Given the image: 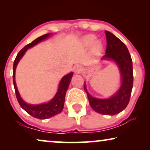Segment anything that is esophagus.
<instances>
[{
    "label": "esophagus",
    "mask_w": 150,
    "mask_h": 150,
    "mask_svg": "<svg viewBox=\"0 0 150 150\" xmlns=\"http://www.w3.org/2000/svg\"><path fill=\"white\" fill-rule=\"evenodd\" d=\"M83 71V67L81 65H77L74 67V72L76 74H80Z\"/></svg>",
    "instance_id": "34e87169"
}]
</instances>
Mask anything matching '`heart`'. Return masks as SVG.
Returning <instances> with one entry per match:
<instances>
[{
	"label": "heart",
	"instance_id": "obj_1",
	"mask_svg": "<svg viewBox=\"0 0 150 150\" xmlns=\"http://www.w3.org/2000/svg\"><path fill=\"white\" fill-rule=\"evenodd\" d=\"M96 40V37L93 35H88L83 39V43L86 46H91ZM93 51L96 52H100L102 50V44L100 42H96L93 45Z\"/></svg>",
	"mask_w": 150,
	"mask_h": 150
}]
</instances>
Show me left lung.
Listing matches in <instances>:
<instances>
[{
  "instance_id": "1",
  "label": "left lung",
  "mask_w": 150,
  "mask_h": 150,
  "mask_svg": "<svg viewBox=\"0 0 150 150\" xmlns=\"http://www.w3.org/2000/svg\"><path fill=\"white\" fill-rule=\"evenodd\" d=\"M106 36V54L102 59L112 60L118 65L122 77L120 89L111 98L98 99L88 93L85 85L84 89L87 95L89 104L96 112L106 115H114L126 108L130 99L133 87L132 61L126 45L109 31H105Z\"/></svg>"
}]
</instances>
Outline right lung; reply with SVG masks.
Returning <instances> with one entry per match:
<instances>
[{
  "label": "right lung",
  "instance_id": "add662e5",
  "mask_svg": "<svg viewBox=\"0 0 150 150\" xmlns=\"http://www.w3.org/2000/svg\"><path fill=\"white\" fill-rule=\"evenodd\" d=\"M50 33L44 35L39 37L34 41H33L31 43L26 45L24 46L21 50L18 52L17 56L16 57L15 61L13 63V81L14 89H15L16 96L17 98L18 102L20 106L27 112L28 114L33 117L35 118L40 119V120H45L52 117L60 113L62 111L63 106H64V102L65 98V93L67 90V88L69 87V83H70L71 77L73 76V72H71L68 74L65 75L63 76L59 83V89L57 91L56 95L54 97L50 100L48 103H44L42 104H38V105H33V104H28L26 103L20 97L19 92L18 91V88L16 87V83L15 81V73L16 69L17 66L18 62L22 57L24 56V53L28 48H31L34 46L35 45L38 44L41 41L46 40L50 36Z\"/></svg>",
  "mask_w": 150,
  "mask_h": 150
}]
</instances>
